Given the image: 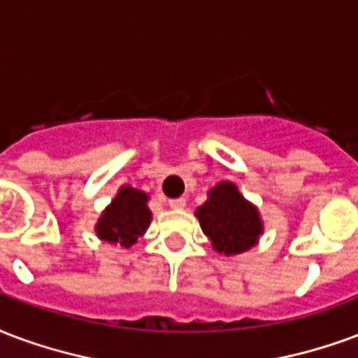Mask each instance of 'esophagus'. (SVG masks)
Masks as SVG:
<instances>
[{"instance_id":"1","label":"esophagus","mask_w":358,"mask_h":358,"mask_svg":"<svg viewBox=\"0 0 358 358\" xmlns=\"http://www.w3.org/2000/svg\"><path fill=\"white\" fill-rule=\"evenodd\" d=\"M169 206H171V208H176V210H180V208H184V206H186V199H184V197L171 199L169 201Z\"/></svg>"}]
</instances>
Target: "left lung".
Masks as SVG:
<instances>
[{
    "label": "left lung",
    "mask_w": 358,
    "mask_h": 358,
    "mask_svg": "<svg viewBox=\"0 0 358 358\" xmlns=\"http://www.w3.org/2000/svg\"><path fill=\"white\" fill-rule=\"evenodd\" d=\"M195 210L201 229L218 254L237 256L258 245L264 222L258 206L243 197L233 182H218Z\"/></svg>",
    "instance_id": "1"
}]
</instances>
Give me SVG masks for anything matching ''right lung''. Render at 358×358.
<instances>
[{
	"mask_svg": "<svg viewBox=\"0 0 358 358\" xmlns=\"http://www.w3.org/2000/svg\"><path fill=\"white\" fill-rule=\"evenodd\" d=\"M150 195L132 186H121L112 203L100 214L94 231L96 237L110 245L131 248L148 231L152 210L148 206Z\"/></svg>",
	"mask_w": 358,
	"mask_h": 358,
	"instance_id": "obj_1",
	"label": "right lung"
}]
</instances>
